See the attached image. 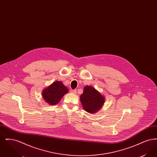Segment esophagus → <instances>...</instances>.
<instances>
[{
    "label": "esophagus",
    "mask_w": 157,
    "mask_h": 157,
    "mask_svg": "<svg viewBox=\"0 0 157 157\" xmlns=\"http://www.w3.org/2000/svg\"><path fill=\"white\" fill-rule=\"evenodd\" d=\"M71 93H72V94H75L76 93V90H71Z\"/></svg>",
    "instance_id": "esophagus-1"
}]
</instances>
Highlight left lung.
Segmentation results:
<instances>
[{
	"mask_svg": "<svg viewBox=\"0 0 157 157\" xmlns=\"http://www.w3.org/2000/svg\"><path fill=\"white\" fill-rule=\"evenodd\" d=\"M80 100L85 111L90 113H94L102 107L105 97L93 86H86L80 96Z\"/></svg>",
	"mask_w": 157,
	"mask_h": 157,
	"instance_id": "obj_1",
	"label": "left lung"
}]
</instances>
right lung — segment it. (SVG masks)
<instances>
[{
	"mask_svg": "<svg viewBox=\"0 0 157 157\" xmlns=\"http://www.w3.org/2000/svg\"><path fill=\"white\" fill-rule=\"evenodd\" d=\"M68 92L67 88L61 81H55L42 91V97L45 102L51 105L59 102L63 96Z\"/></svg>",
	"mask_w": 157,
	"mask_h": 157,
	"instance_id": "obj_1",
	"label": "right lung"
}]
</instances>
